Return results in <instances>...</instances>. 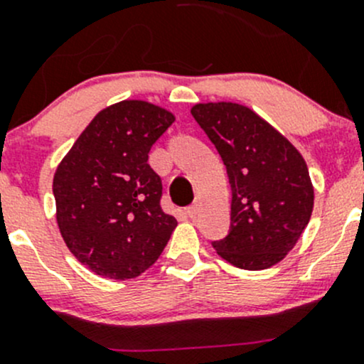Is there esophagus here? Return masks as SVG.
<instances>
[{
  "label": "esophagus",
  "instance_id": "obj_1",
  "mask_svg": "<svg viewBox=\"0 0 364 364\" xmlns=\"http://www.w3.org/2000/svg\"><path fill=\"white\" fill-rule=\"evenodd\" d=\"M199 208H200L199 203H193L190 208H186V215H188L190 218H196L197 213H199Z\"/></svg>",
  "mask_w": 364,
  "mask_h": 364
}]
</instances>
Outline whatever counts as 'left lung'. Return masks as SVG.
I'll use <instances>...</instances> for the list:
<instances>
[{"label": "left lung", "instance_id": "1", "mask_svg": "<svg viewBox=\"0 0 364 364\" xmlns=\"http://www.w3.org/2000/svg\"><path fill=\"white\" fill-rule=\"evenodd\" d=\"M229 174L230 232L215 241L232 266L267 269L296 247L314 211L308 165L284 134L247 105L205 102L192 107Z\"/></svg>", "mask_w": 364, "mask_h": 364}]
</instances>
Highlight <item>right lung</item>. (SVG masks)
I'll return each instance as SVG.
<instances>
[{"instance_id": "add662e5", "label": "right lung", "mask_w": 364, "mask_h": 364, "mask_svg": "<svg viewBox=\"0 0 364 364\" xmlns=\"http://www.w3.org/2000/svg\"><path fill=\"white\" fill-rule=\"evenodd\" d=\"M165 107L121 100L102 109L77 137L53 179L56 222L87 269L128 280L151 267L178 220L160 205V176L148 153L174 123Z\"/></svg>"}]
</instances>
